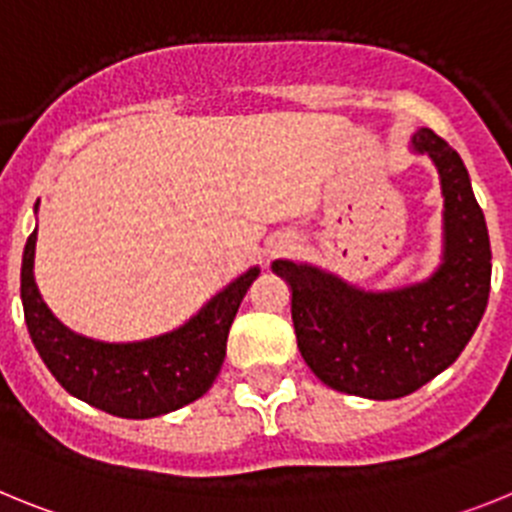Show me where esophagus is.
Instances as JSON below:
<instances>
[{"mask_svg":"<svg viewBox=\"0 0 512 512\" xmlns=\"http://www.w3.org/2000/svg\"><path fill=\"white\" fill-rule=\"evenodd\" d=\"M279 248H282V246H279Z\"/></svg>","mask_w":512,"mask_h":512,"instance_id":"obj_1","label":"esophagus"}]
</instances>
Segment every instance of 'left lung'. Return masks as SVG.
<instances>
[{
    "instance_id": "left-lung-1",
    "label": "left lung",
    "mask_w": 512,
    "mask_h": 512,
    "mask_svg": "<svg viewBox=\"0 0 512 512\" xmlns=\"http://www.w3.org/2000/svg\"><path fill=\"white\" fill-rule=\"evenodd\" d=\"M410 148L431 158L441 179L443 256L431 277L366 292L318 266L271 264L292 289V323L305 364L333 390L369 400L405 397L449 369L490 297V235L467 166L428 128L413 135Z\"/></svg>"
}]
</instances>
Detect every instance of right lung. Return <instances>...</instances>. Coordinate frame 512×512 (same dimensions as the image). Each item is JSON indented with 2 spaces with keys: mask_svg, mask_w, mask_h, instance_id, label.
Listing matches in <instances>:
<instances>
[{
  "mask_svg": "<svg viewBox=\"0 0 512 512\" xmlns=\"http://www.w3.org/2000/svg\"><path fill=\"white\" fill-rule=\"evenodd\" d=\"M35 241L38 228L22 253V310L40 359L63 390L104 413L133 420L179 410L210 390L223 366L235 312L259 277V266L217 292L182 328L148 341L104 343L79 336L48 310L33 274Z\"/></svg>",
  "mask_w": 512,
  "mask_h": 512,
  "instance_id": "add662e5",
  "label": "right lung"
}]
</instances>
